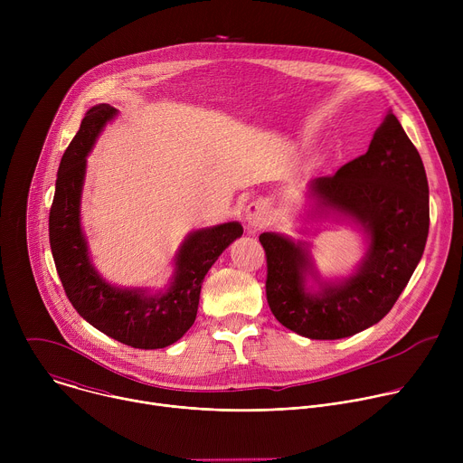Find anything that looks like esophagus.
I'll return each instance as SVG.
<instances>
[{
	"label": "esophagus",
	"instance_id": "obj_1",
	"mask_svg": "<svg viewBox=\"0 0 463 463\" xmlns=\"http://www.w3.org/2000/svg\"><path fill=\"white\" fill-rule=\"evenodd\" d=\"M268 218H269V205L263 200L252 202L245 207V222L250 227V231H260L268 223Z\"/></svg>",
	"mask_w": 463,
	"mask_h": 463
}]
</instances>
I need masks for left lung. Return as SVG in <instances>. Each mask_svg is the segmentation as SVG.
Masks as SVG:
<instances>
[{
	"mask_svg": "<svg viewBox=\"0 0 463 463\" xmlns=\"http://www.w3.org/2000/svg\"><path fill=\"white\" fill-rule=\"evenodd\" d=\"M307 188L309 218L355 225L366 241L364 256L350 275L324 279L309 243L263 232L268 302L277 320L302 337H352L392 309L423 256L429 236L425 166L388 109L364 156L335 175L309 181Z\"/></svg>",
	"mask_w": 463,
	"mask_h": 463,
	"instance_id": "left-lung-1",
	"label": "left lung"
}]
</instances>
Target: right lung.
I'll list each match as a JSON object with an SVG mask.
<instances>
[{
    "label": "right lung",
    "mask_w": 463,
    "mask_h": 463,
    "mask_svg": "<svg viewBox=\"0 0 463 463\" xmlns=\"http://www.w3.org/2000/svg\"><path fill=\"white\" fill-rule=\"evenodd\" d=\"M117 115L118 109L109 104L88 109L75 139L61 156L49 213L51 252L65 295L84 320L122 345L157 350L174 345L188 332L197 315L205 275L220 254L243 234V227L227 222L186 234L174 256V273L159 291L109 284L91 261L80 203L88 156L106 124Z\"/></svg>",
    "instance_id": "add662e5"
}]
</instances>
